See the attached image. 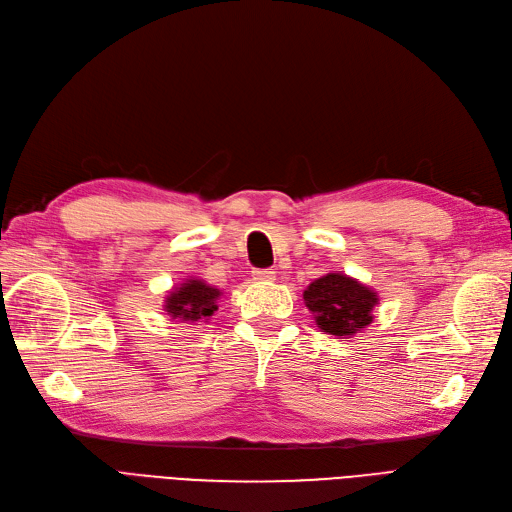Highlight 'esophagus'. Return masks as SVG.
<instances>
[{
    "label": "esophagus",
    "instance_id": "34e87169",
    "mask_svg": "<svg viewBox=\"0 0 512 512\" xmlns=\"http://www.w3.org/2000/svg\"><path fill=\"white\" fill-rule=\"evenodd\" d=\"M252 277L258 282H271V280H275V271L273 269H254Z\"/></svg>",
    "mask_w": 512,
    "mask_h": 512
}]
</instances>
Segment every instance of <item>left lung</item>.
Instances as JSON below:
<instances>
[{
  "instance_id": "8db88e82",
  "label": "left lung",
  "mask_w": 512,
  "mask_h": 512,
  "mask_svg": "<svg viewBox=\"0 0 512 512\" xmlns=\"http://www.w3.org/2000/svg\"><path fill=\"white\" fill-rule=\"evenodd\" d=\"M305 305L316 314V324L331 335H352L371 322L376 292L342 273H329L303 292Z\"/></svg>"
}]
</instances>
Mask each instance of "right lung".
<instances>
[{"label":"right lung","mask_w":512,"mask_h":512,"mask_svg":"<svg viewBox=\"0 0 512 512\" xmlns=\"http://www.w3.org/2000/svg\"><path fill=\"white\" fill-rule=\"evenodd\" d=\"M218 297L220 290L207 286L205 282L190 280L188 284H183L179 290L170 292V297L166 299V312L177 318V320H190L198 322L207 316H211L215 309H218Z\"/></svg>","instance_id":"add662e5"}]
</instances>
